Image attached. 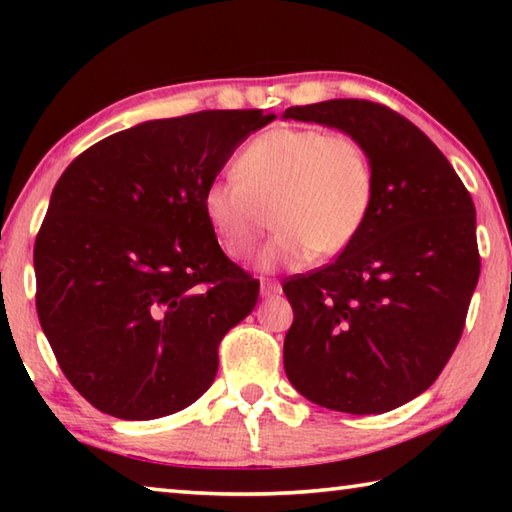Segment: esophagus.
Masks as SVG:
<instances>
[{
    "label": "esophagus",
    "mask_w": 512,
    "mask_h": 512,
    "mask_svg": "<svg viewBox=\"0 0 512 512\" xmlns=\"http://www.w3.org/2000/svg\"><path fill=\"white\" fill-rule=\"evenodd\" d=\"M280 291H282L280 282H277V280H268V277H264L262 287H259V293H262L264 298H271V296H275V293H280Z\"/></svg>",
    "instance_id": "esophagus-1"
}]
</instances>
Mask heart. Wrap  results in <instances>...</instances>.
Masks as SVG:
<instances>
[{
  "label": "heart",
  "mask_w": 512,
  "mask_h": 512,
  "mask_svg": "<svg viewBox=\"0 0 512 512\" xmlns=\"http://www.w3.org/2000/svg\"><path fill=\"white\" fill-rule=\"evenodd\" d=\"M237 178H216L203 192V214L232 259L253 255L268 225L264 268H298L318 255L343 253L368 219L375 167L366 146L348 133L275 126L237 158Z\"/></svg>",
  "instance_id": "heart-1"
}]
</instances>
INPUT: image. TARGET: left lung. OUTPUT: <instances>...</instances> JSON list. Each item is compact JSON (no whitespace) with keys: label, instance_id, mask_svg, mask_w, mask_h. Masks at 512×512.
Returning <instances> with one entry per match:
<instances>
[{"label":"left lung","instance_id":"1","mask_svg":"<svg viewBox=\"0 0 512 512\" xmlns=\"http://www.w3.org/2000/svg\"><path fill=\"white\" fill-rule=\"evenodd\" d=\"M284 119L354 135L375 167L357 239L282 284L293 307L284 370L325 409L393 411L427 391L461 341L481 271L472 196L438 146L381 103L332 99Z\"/></svg>","mask_w":512,"mask_h":512}]
</instances>
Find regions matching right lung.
<instances>
[{
	"label": "right lung",
	"instance_id": "1",
	"mask_svg": "<svg viewBox=\"0 0 512 512\" xmlns=\"http://www.w3.org/2000/svg\"><path fill=\"white\" fill-rule=\"evenodd\" d=\"M264 110L144 121L83 151L51 194L36 309L60 370L94 409L153 420L194 404L219 343L257 305L203 214V192Z\"/></svg>",
	"mask_w": 512,
	"mask_h": 512
}]
</instances>
